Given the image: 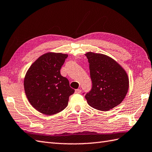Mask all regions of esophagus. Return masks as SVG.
Masks as SVG:
<instances>
[{"label": "esophagus", "instance_id": "34e87169", "mask_svg": "<svg viewBox=\"0 0 152 152\" xmlns=\"http://www.w3.org/2000/svg\"><path fill=\"white\" fill-rule=\"evenodd\" d=\"M81 89H76L75 90V93H77V94H80V93H81Z\"/></svg>", "mask_w": 152, "mask_h": 152}]
</instances>
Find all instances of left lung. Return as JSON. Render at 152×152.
I'll return each mask as SVG.
<instances>
[{"label":"left lung","instance_id":"obj_1","mask_svg":"<svg viewBox=\"0 0 152 152\" xmlns=\"http://www.w3.org/2000/svg\"><path fill=\"white\" fill-rule=\"evenodd\" d=\"M86 56L89 63L92 89L86 94L88 104L106 111L117 106L124 99L129 89L126 70L109 56L92 52Z\"/></svg>","mask_w":152,"mask_h":152}]
</instances>
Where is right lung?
I'll return each mask as SVG.
<instances>
[{
    "instance_id": "add662e5",
    "label": "right lung",
    "mask_w": 152,
    "mask_h": 152,
    "mask_svg": "<svg viewBox=\"0 0 152 152\" xmlns=\"http://www.w3.org/2000/svg\"><path fill=\"white\" fill-rule=\"evenodd\" d=\"M68 55L47 52L37 58L28 69L24 79L26 96L39 112L52 115L61 112L68 105L75 93L69 82L60 73Z\"/></svg>"
}]
</instances>
